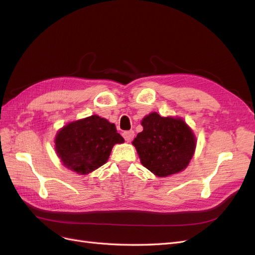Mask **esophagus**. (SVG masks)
Listing matches in <instances>:
<instances>
[{
    "label": "esophagus",
    "instance_id": "1",
    "mask_svg": "<svg viewBox=\"0 0 255 255\" xmlns=\"http://www.w3.org/2000/svg\"><path fill=\"white\" fill-rule=\"evenodd\" d=\"M123 137H125V139L128 141V142H129L130 140L133 139L134 138V136H135V133H134V130H126V132H123Z\"/></svg>",
    "mask_w": 255,
    "mask_h": 255
}]
</instances>
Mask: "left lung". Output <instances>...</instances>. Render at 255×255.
<instances>
[{
  "label": "left lung",
  "instance_id": "1",
  "mask_svg": "<svg viewBox=\"0 0 255 255\" xmlns=\"http://www.w3.org/2000/svg\"><path fill=\"white\" fill-rule=\"evenodd\" d=\"M143 130L133 144L141 164L157 176H168L187 167L196 149V138L180 118L152 113L142 119Z\"/></svg>",
  "mask_w": 255,
  "mask_h": 255
}]
</instances>
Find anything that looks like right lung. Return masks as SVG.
Returning <instances> with one entry per match:
<instances>
[{
  "mask_svg": "<svg viewBox=\"0 0 255 255\" xmlns=\"http://www.w3.org/2000/svg\"><path fill=\"white\" fill-rule=\"evenodd\" d=\"M125 142L114 123L97 115L69 123L56 135L57 155L64 165L79 174H87L104 165L116 143Z\"/></svg>",
  "mask_w": 255,
  "mask_h": 255,
  "instance_id": "obj_1",
  "label": "right lung"
}]
</instances>
